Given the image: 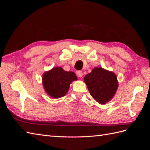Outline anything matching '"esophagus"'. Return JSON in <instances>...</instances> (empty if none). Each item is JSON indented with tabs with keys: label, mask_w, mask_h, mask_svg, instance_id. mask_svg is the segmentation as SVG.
Returning <instances> with one entry per match:
<instances>
[{
	"label": "esophagus",
	"mask_w": 150,
	"mask_h": 150,
	"mask_svg": "<svg viewBox=\"0 0 150 150\" xmlns=\"http://www.w3.org/2000/svg\"><path fill=\"white\" fill-rule=\"evenodd\" d=\"M76 74L78 77H79V78H81V77H82L83 75V73L81 71H76Z\"/></svg>",
	"instance_id": "esophagus-1"
}]
</instances>
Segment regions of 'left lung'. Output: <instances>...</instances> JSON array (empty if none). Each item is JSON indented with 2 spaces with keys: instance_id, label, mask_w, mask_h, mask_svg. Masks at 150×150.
Listing matches in <instances>:
<instances>
[{
  "instance_id": "obj_1",
  "label": "left lung",
  "mask_w": 150,
  "mask_h": 150,
  "mask_svg": "<svg viewBox=\"0 0 150 150\" xmlns=\"http://www.w3.org/2000/svg\"><path fill=\"white\" fill-rule=\"evenodd\" d=\"M91 96L101 104L111 100L118 88V81L115 72L94 67L84 78Z\"/></svg>"
}]
</instances>
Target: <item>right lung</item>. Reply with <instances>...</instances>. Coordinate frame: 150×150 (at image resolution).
<instances>
[{
    "instance_id": "right-lung-1",
    "label": "right lung",
    "mask_w": 150,
    "mask_h": 150,
    "mask_svg": "<svg viewBox=\"0 0 150 150\" xmlns=\"http://www.w3.org/2000/svg\"><path fill=\"white\" fill-rule=\"evenodd\" d=\"M78 80L74 72L66 71L61 67H55L42 75L44 89L50 97L54 99L64 96L72 81Z\"/></svg>"
}]
</instances>
